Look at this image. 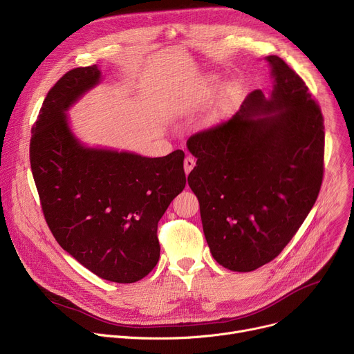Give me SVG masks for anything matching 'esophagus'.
Segmentation results:
<instances>
[{
    "mask_svg": "<svg viewBox=\"0 0 354 354\" xmlns=\"http://www.w3.org/2000/svg\"><path fill=\"white\" fill-rule=\"evenodd\" d=\"M195 164H196V159L194 158V156H190V155H187L186 158H185V162H183V167H185V172H186V175L194 169V167H195Z\"/></svg>",
    "mask_w": 354,
    "mask_h": 354,
    "instance_id": "34e87169",
    "label": "esophagus"
}]
</instances>
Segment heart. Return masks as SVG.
<instances>
[{
    "label": "heart",
    "mask_w": 354,
    "mask_h": 354,
    "mask_svg": "<svg viewBox=\"0 0 354 354\" xmlns=\"http://www.w3.org/2000/svg\"><path fill=\"white\" fill-rule=\"evenodd\" d=\"M210 90H212V82H210V80L203 82V84L201 86L199 91H198L199 97H205V95H207V94L210 93ZM229 94H230V91H227L226 94H224V97H229Z\"/></svg>",
    "instance_id": "1"
}]
</instances>
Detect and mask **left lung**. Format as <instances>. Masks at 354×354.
<instances>
[{"instance_id":"1","label":"left lung","mask_w":354,"mask_h":354,"mask_svg":"<svg viewBox=\"0 0 354 354\" xmlns=\"http://www.w3.org/2000/svg\"><path fill=\"white\" fill-rule=\"evenodd\" d=\"M274 90H254L227 121L192 136L187 183L213 259L248 272L272 261L313 207L324 179L325 125L305 82L267 56Z\"/></svg>"}]
</instances>
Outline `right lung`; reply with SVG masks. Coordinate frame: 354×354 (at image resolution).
Segmentation results:
<instances>
[{
    "label": "right lung",
    "mask_w": 354,
    "mask_h": 354,
    "mask_svg": "<svg viewBox=\"0 0 354 354\" xmlns=\"http://www.w3.org/2000/svg\"><path fill=\"white\" fill-rule=\"evenodd\" d=\"M100 76L91 65L55 83L32 127L29 160L59 245L97 277L131 283L159 260L158 221L186 185L185 152L147 158L82 145L66 111Z\"/></svg>",
    "instance_id": "right-lung-1"
}]
</instances>
